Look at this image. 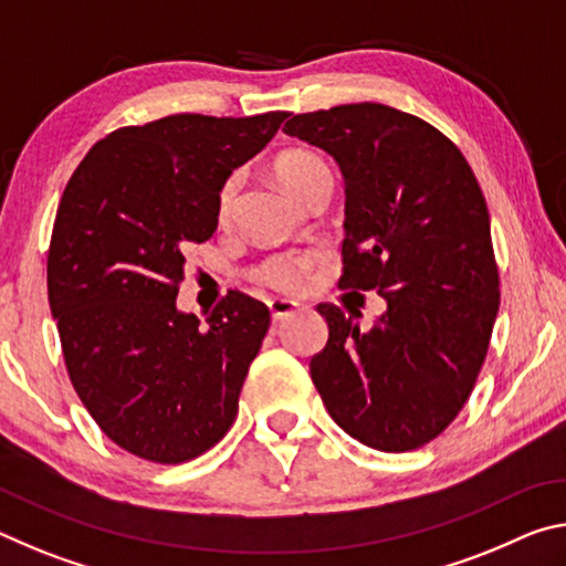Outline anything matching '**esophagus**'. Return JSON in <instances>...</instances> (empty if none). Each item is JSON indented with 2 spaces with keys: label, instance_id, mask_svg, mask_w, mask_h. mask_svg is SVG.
<instances>
[{
  "label": "esophagus",
  "instance_id": "34e87169",
  "mask_svg": "<svg viewBox=\"0 0 566 566\" xmlns=\"http://www.w3.org/2000/svg\"><path fill=\"white\" fill-rule=\"evenodd\" d=\"M266 304H270V312H272L274 322L290 319L292 314H296V310H300V304H296L294 300H282V296H276V300H270Z\"/></svg>",
  "mask_w": 566,
  "mask_h": 566
}]
</instances>
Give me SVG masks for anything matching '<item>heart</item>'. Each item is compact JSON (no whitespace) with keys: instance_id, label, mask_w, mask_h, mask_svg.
Returning a JSON list of instances; mask_svg holds the SVG:
<instances>
[{"instance_id":"1","label":"heart","mask_w":566,"mask_h":566,"mask_svg":"<svg viewBox=\"0 0 566 566\" xmlns=\"http://www.w3.org/2000/svg\"><path fill=\"white\" fill-rule=\"evenodd\" d=\"M272 167H274L276 179H280L294 197H300L302 202L310 197V191L317 187L322 179L332 177L327 161H324L317 151H310V149H286L274 159ZM239 185H242L239 175H229L224 179V185L219 187V197H217L219 222H227V219L232 217ZM314 260H317V254L314 252H280V254L266 256V260L252 266L249 276L264 286H272V290H294V286L304 280V274L312 270Z\"/></svg>"}]
</instances>
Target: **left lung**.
<instances>
[{"mask_svg":"<svg viewBox=\"0 0 566 566\" xmlns=\"http://www.w3.org/2000/svg\"><path fill=\"white\" fill-rule=\"evenodd\" d=\"M284 134L344 175L342 290H377L387 312L361 332L324 302L329 339L310 361L332 419L379 452H411L452 424L500 312L490 212L452 139L415 114L361 102L296 114Z\"/></svg>","mask_w":566,"mask_h":566,"instance_id":"obj_1","label":"left lung"}]
</instances>
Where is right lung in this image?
<instances>
[{
    "mask_svg": "<svg viewBox=\"0 0 566 566\" xmlns=\"http://www.w3.org/2000/svg\"><path fill=\"white\" fill-rule=\"evenodd\" d=\"M286 117L171 114L122 127L66 181L46 254L52 317L82 405L134 457L189 462L232 427L270 310L227 292L202 327L177 310V292L187 244L214 234L219 187Z\"/></svg>",
    "mask_w": 566,
    "mask_h": 566,
    "instance_id": "add662e5",
    "label": "right lung"
}]
</instances>
